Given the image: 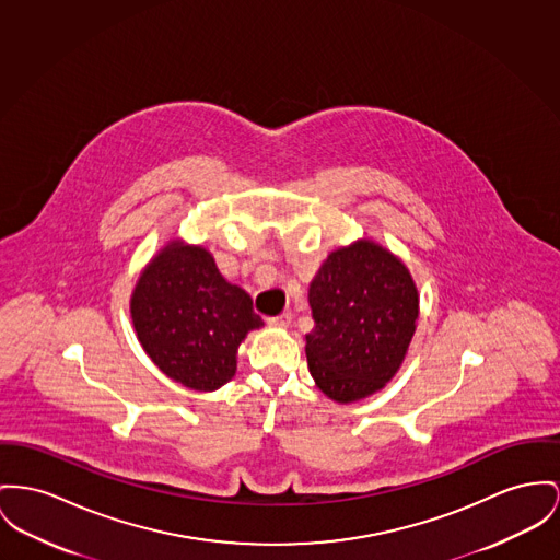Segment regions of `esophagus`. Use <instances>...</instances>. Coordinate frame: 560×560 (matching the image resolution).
I'll use <instances>...</instances> for the list:
<instances>
[{"instance_id":"obj_1","label":"esophagus","mask_w":560,"mask_h":560,"mask_svg":"<svg viewBox=\"0 0 560 560\" xmlns=\"http://www.w3.org/2000/svg\"><path fill=\"white\" fill-rule=\"evenodd\" d=\"M291 323H293V314L291 312H284V314L276 316V318H269V325L278 327V329H287V327H291Z\"/></svg>"}]
</instances>
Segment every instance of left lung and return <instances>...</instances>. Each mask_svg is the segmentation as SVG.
I'll use <instances>...</instances> for the list:
<instances>
[{
    "label": "left lung",
    "instance_id": "1",
    "mask_svg": "<svg viewBox=\"0 0 560 560\" xmlns=\"http://www.w3.org/2000/svg\"><path fill=\"white\" fill-rule=\"evenodd\" d=\"M314 329L305 336L307 368L337 404L382 390L406 361L418 320L410 269L373 240L334 250L310 291Z\"/></svg>",
    "mask_w": 560,
    "mask_h": 560
}]
</instances>
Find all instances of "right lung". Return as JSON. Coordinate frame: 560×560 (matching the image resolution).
<instances>
[{"label":"right lung","instance_id":"1","mask_svg":"<svg viewBox=\"0 0 560 560\" xmlns=\"http://www.w3.org/2000/svg\"><path fill=\"white\" fill-rule=\"evenodd\" d=\"M129 312L150 361L199 393L235 375L240 343L262 327L250 295L224 280L212 253L180 237L140 271Z\"/></svg>","mask_w":560,"mask_h":560}]
</instances>
